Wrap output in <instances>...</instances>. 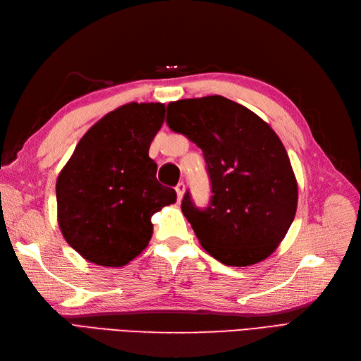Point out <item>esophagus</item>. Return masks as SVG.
Here are the masks:
<instances>
[{"label":"esophagus","mask_w":361,"mask_h":361,"mask_svg":"<svg viewBox=\"0 0 361 361\" xmlns=\"http://www.w3.org/2000/svg\"><path fill=\"white\" fill-rule=\"evenodd\" d=\"M184 190H186V184H184L183 181H181V183H178L177 186H175V192H177V197H178V200H181V198H183V195H184Z\"/></svg>","instance_id":"esophagus-1"}]
</instances>
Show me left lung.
<instances>
[{
  "label": "left lung",
  "instance_id": "8db88e82",
  "mask_svg": "<svg viewBox=\"0 0 361 361\" xmlns=\"http://www.w3.org/2000/svg\"><path fill=\"white\" fill-rule=\"evenodd\" d=\"M166 123L202 151L212 197L198 207L186 190L181 210L206 250L247 267L279 245L298 209V183L279 137L253 111L223 96L168 105Z\"/></svg>",
  "mask_w": 361,
  "mask_h": 361
}]
</instances>
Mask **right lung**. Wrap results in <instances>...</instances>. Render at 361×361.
<instances>
[{
	"instance_id": "obj_1",
	"label": "right lung",
	"mask_w": 361,
	"mask_h": 361,
	"mask_svg": "<svg viewBox=\"0 0 361 361\" xmlns=\"http://www.w3.org/2000/svg\"><path fill=\"white\" fill-rule=\"evenodd\" d=\"M163 104L111 111L80 138L56 181L58 221L66 241L87 261L122 267L152 236L151 216L177 193L157 181L149 146Z\"/></svg>"
}]
</instances>
